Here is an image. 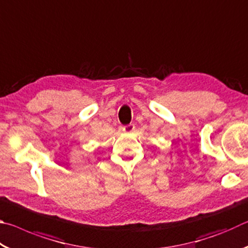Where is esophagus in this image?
I'll return each mask as SVG.
<instances>
[{"label": "esophagus", "instance_id": "34e87169", "mask_svg": "<svg viewBox=\"0 0 248 248\" xmlns=\"http://www.w3.org/2000/svg\"><path fill=\"white\" fill-rule=\"evenodd\" d=\"M134 129H136V127H134L133 124H125L123 127V131L124 132H133Z\"/></svg>", "mask_w": 248, "mask_h": 248}]
</instances>
